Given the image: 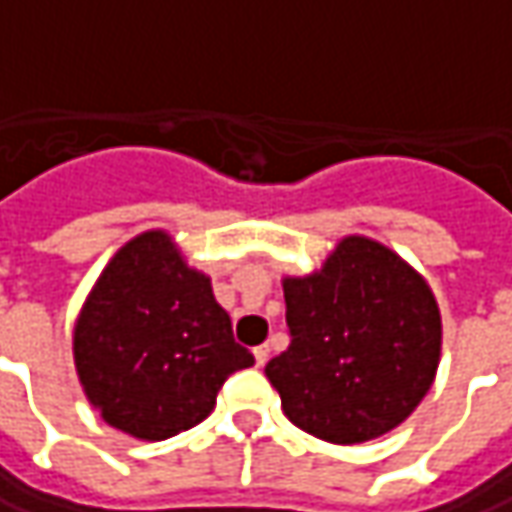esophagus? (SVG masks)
Masks as SVG:
<instances>
[{"mask_svg": "<svg viewBox=\"0 0 512 512\" xmlns=\"http://www.w3.org/2000/svg\"><path fill=\"white\" fill-rule=\"evenodd\" d=\"M269 352H272V349H269V344L255 346V361H257V367H263V364L269 361Z\"/></svg>", "mask_w": 512, "mask_h": 512, "instance_id": "34e87169", "label": "esophagus"}]
</instances>
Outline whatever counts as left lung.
I'll return each instance as SVG.
<instances>
[{"label": "left lung", "instance_id": "obj_1", "mask_svg": "<svg viewBox=\"0 0 512 512\" xmlns=\"http://www.w3.org/2000/svg\"><path fill=\"white\" fill-rule=\"evenodd\" d=\"M289 346L266 364L286 418L332 444L389 433L433 387L441 315L387 246L346 237L321 272L286 278Z\"/></svg>", "mask_w": 512, "mask_h": 512}]
</instances>
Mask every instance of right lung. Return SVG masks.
I'll list each match as a JSON object with an SVG mask.
<instances>
[{"label": "right lung", "instance_id": "obj_1", "mask_svg": "<svg viewBox=\"0 0 512 512\" xmlns=\"http://www.w3.org/2000/svg\"><path fill=\"white\" fill-rule=\"evenodd\" d=\"M74 361L111 427L163 441L200 424L226 378L255 355L234 341L209 278L183 263L168 234L145 232L97 280L74 332Z\"/></svg>", "mask_w": 512, "mask_h": 512}]
</instances>
